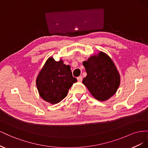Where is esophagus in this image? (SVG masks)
<instances>
[{
  "instance_id": "esophagus-1",
  "label": "esophagus",
  "mask_w": 148,
  "mask_h": 148,
  "mask_svg": "<svg viewBox=\"0 0 148 148\" xmlns=\"http://www.w3.org/2000/svg\"><path fill=\"white\" fill-rule=\"evenodd\" d=\"M82 79H83L82 76H79V77H78V78H77V80H78V81L79 82H82Z\"/></svg>"
}]
</instances>
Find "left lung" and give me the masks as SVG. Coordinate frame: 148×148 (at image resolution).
Returning a JSON list of instances; mask_svg holds the SVG:
<instances>
[{"mask_svg":"<svg viewBox=\"0 0 148 148\" xmlns=\"http://www.w3.org/2000/svg\"><path fill=\"white\" fill-rule=\"evenodd\" d=\"M83 65L87 76L82 82L95 99L105 101L115 95L120 86V77L108 55L99 52L84 61Z\"/></svg>","mask_w":148,"mask_h":148,"instance_id":"left-lung-1","label":"left lung"}]
</instances>
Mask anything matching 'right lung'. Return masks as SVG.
<instances>
[{
	"mask_svg": "<svg viewBox=\"0 0 148 148\" xmlns=\"http://www.w3.org/2000/svg\"><path fill=\"white\" fill-rule=\"evenodd\" d=\"M77 82L70 65H65L62 59L57 62L51 57L39 71L36 83L41 98L55 104L64 99L69 89Z\"/></svg>",
	"mask_w": 148,
	"mask_h": 148,
	"instance_id": "obj_1",
	"label": "right lung"
}]
</instances>
